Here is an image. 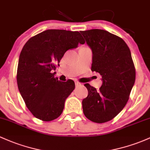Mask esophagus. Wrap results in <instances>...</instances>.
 <instances>
[{"instance_id":"obj_1","label":"esophagus","mask_w":150,"mask_h":150,"mask_svg":"<svg viewBox=\"0 0 150 150\" xmlns=\"http://www.w3.org/2000/svg\"><path fill=\"white\" fill-rule=\"evenodd\" d=\"M75 86L76 87H78V86H80V85H81V83H79V82H75Z\"/></svg>"}]
</instances>
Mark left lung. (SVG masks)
I'll return each instance as SVG.
<instances>
[{
  "instance_id": "8db88e82",
  "label": "left lung",
  "mask_w": 150,
  "mask_h": 150,
  "mask_svg": "<svg viewBox=\"0 0 150 150\" xmlns=\"http://www.w3.org/2000/svg\"><path fill=\"white\" fill-rule=\"evenodd\" d=\"M93 52L91 70L99 72L103 84L99 90L88 83L83 99V113L97 123L112 120L125 106L135 81L131 52L121 38L100 29L81 31Z\"/></svg>"
}]
</instances>
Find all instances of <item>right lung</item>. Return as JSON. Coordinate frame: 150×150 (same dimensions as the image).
<instances>
[{
  "label": "right lung",
  "mask_w": 150,
  "mask_h": 150,
  "mask_svg": "<svg viewBox=\"0 0 150 150\" xmlns=\"http://www.w3.org/2000/svg\"><path fill=\"white\" fill-rule=\"evenodd\" d=\"M84 44L78 31L47 30L27 41L20 54L17 83L20 93L33 115L42 121L56 119L65 100L75 89L73 80L55 78L56 65L70 49Z\"/></svg>",
  "instance_id": "add662e5"
}]
</instances>
